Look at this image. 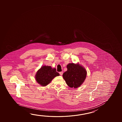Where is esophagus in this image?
Returning <instances> with one entry per match:
<instances>
[{"mask_svg":"<svg viewBox=\"0 0 122 122\" xmlns=\"http://www.w3.org/2000/svg\"><path fill=\"white\" fill-rule=\"evenodd\" d=\"M59 73H60V75H61V76L63 74V72L62 71H61Z\"/></svg>","mask_w":122,"mask_h":122,"instance_id":"esophagus-1","label":"esophagus"}]
</instances>
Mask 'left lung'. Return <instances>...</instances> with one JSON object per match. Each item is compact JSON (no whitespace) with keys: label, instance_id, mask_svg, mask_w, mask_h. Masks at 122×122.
<instances>
[{"label":"left lung","instance_id":"obj_1","mask_svg":"<svg viewBox=\"0 0 122 122\" xmlns=\"http://www.w3.org/2000/svg\"><path fill=\"white\" fill-rule=\"evenodd\" d=\"M67 71L62 76L66 84L71 88H77L82 84L86 78L87 71L79 64L69 63L67 66Z\"/></svg>","mask_w":122,"mask_h":122}]
</instances>
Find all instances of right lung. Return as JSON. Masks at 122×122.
Returning a JSON list of instances; mask_svg holds the SVG:
<instances>
[{"instance_id": "1", "label": "right lung", "mask_w": 122, "mask_h": 122, "mask_svg": "<svg viewBox=\"0 0 122 122\" xmlns=\"http://www.w3.org/2000/svg\"><path fill=\"white\" fill-rule=\"evenodd\" d=\"M59 75L55 68H52L51 66H43L37 71L35 78L39 84L45 86L48 85L55 77Z\"/></svg>"}]
</instances>
